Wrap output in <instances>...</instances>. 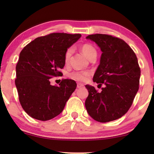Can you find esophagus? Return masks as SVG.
<instances>
[{"label": "esophagus", "mask_w": 154, "mask_h": 154, "mask_svg": "<svg viewBox=\"0 0 154 154\" xmlns=\"http://www.w3.org/2000/svg\"><path fill=\"white\" fill-rule=\"evenodd\" d=\"M83 87V84H81V83H77V88H80Z\"/></svg>", "instance_id": "obj_1"}]
</instances>
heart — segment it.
Returning <instances> with one entry per match:
<instances>
[{
    "instance_id": "1",
    "label": "heart",
    "mask_w": 154,
    "mask_h": 154,
    "mask_svg": "<svg viewBox=\"0 0 154 154\" xmlns=\"http://www.w3.org/2000/svg\"><path fill=\"white\" fill-rule=\"evenodd\" d=\"M81 51L83 54L85 55L86 58H88V59H91V56H93V55H95L97 54L96 50L94 48L93 45H92L91 44L86 43L82 45L81 47ZM72 53V48H68L65 53L64 55V61L66 63L69 61L70 57H71V55ZM91 73L90 72L88 71H83V72H74L69 75L70 78L75 79L77 81H81V82H84L86 79H88V77H89Z\"/></svg>"
}]
</instances>
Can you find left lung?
Returning <instances> with one entry per match:
<instances>
[{
  "label": "left lung",
  "mask_w": 154,
  "mask_h": 154,
  "mask_svg": "<svg viewBox=\"0 0 154 154\" xmlns=\"http://www.w3.org/2000/svg\"><path fill=\"white\" fill-rule=\"evenodd\" d=\"M86 38L102 51L93 80L98 85H104L100 93L93 86L85 85L89 93L85 100L88 114L100 122L119 119L128 112L139 89L140 69L137 56L128 43L116 37L95 34Z\"/></svg>",
  "instance_id": "8db88e82"
}]
</instances>
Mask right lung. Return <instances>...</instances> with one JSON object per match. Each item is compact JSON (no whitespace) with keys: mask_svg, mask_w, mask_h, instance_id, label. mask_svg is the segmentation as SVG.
Returning <instances> with one entry per match:
<instances>
[{"mask_svg":"<svg viewBox=\"0 0 154 154\" xmlns=\"http://www.w3.org/2000/svg\"><path fill=\"white\" fill-rule=\"evenodd\" d=\"M80 34L51 33L39 37L26 45L16 66L15 85L25 112L34 119L47 121L62 112L77 87L73 79L51 85L50 79L61 75L67 49L80 38Z\"/></svg>","mask_w":154,"mask_h":154,"instance_id":"obj_1","label":"right lung"}]
</instances>
